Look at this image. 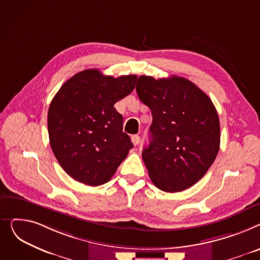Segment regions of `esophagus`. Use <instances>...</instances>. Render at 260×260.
Returning a JSON list of instances; mask_svg holds the SVG:
<instances>
[{"mask_svg":"<svg viewBox=\"0 0 260 260\" xmlns=\"http://www.w3.org/2000/svg\"><path fill=\"white\" fill-rule=\"evenodd\" d=\"M131 141H132L134 146H137V145L140 144V142H141V137L139 135H132L131 136Z\"/></svg>","mask_w":260,"mask_h":260,"instance_id":"34e87169","label":"esophagus"}]
</instances>
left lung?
Here are the masks:
<instances>
[{"instance_id":"left-lung-1","label":"left lung","mask_w":260,"mask_h":260,"mask_svg":"<svg viewBox=\"0 0 260 260\" xmlns=\"http://www.w3.org/2000/svg\"><path fill=\"white\" fill-rule=\"evenodd\" d=\"M136 92L152 114L151 141L143 160L152 182L165 192L184 191L214 162L220 145L219 117L210 98L185 78L142 75Z\"/></svg>"}]
</instances>
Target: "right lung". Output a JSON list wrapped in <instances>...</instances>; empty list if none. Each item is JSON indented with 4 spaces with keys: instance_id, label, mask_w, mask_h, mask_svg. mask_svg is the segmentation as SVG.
<instances>
[{
    "instance_id": "add662e5",
    "label": "right lung",
    "mask_w": 260,
    "mask_h": 260,
    "mask_svg": "<svg viewBox=\"0 0 260 260\" xmlns=\"http://www.w3.org/2000/svg\"><path fill=\"white\" fill-rule=\"evenodd\" d=\"M136 80L133 74L115 79L87 69L70 78L51 101L50 146L76 181L92 187L106 184L133 148L114 104L132 92Z\"/></svg>"
}]
</instances>
